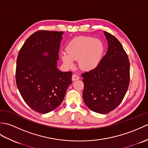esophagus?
<instances>
[{"instance_id":"1","label":"esophagus","mask_w":148,"mask_h":148,"mask_svg":"<svg viewBox=\"0 0 148 148\" xmlns=\"http://www.w3.org/2000/svg\"><path fill=\"white\" fill-rule=\"evenodd\" d=\"M79 76H77L76 74H73L72 75V81H76V80H78L79 79Z\"/></svg>"}]
</instances>
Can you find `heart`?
I'll return each mask as SVG.
<instances>
[{"mask_svg": "<svg viewBox=\"0 0 148 148\" xmlns=\"http://www.w3.org/2000/svg\"><path fill=\"white\" fill-rule=\"evenodd\" d=\"M66 50L67 53L61 54L64 64L72 68L74 66V61L78 60V64L82 70L90 71L95 69L101 62L104 46L100 39L79 36L69 42Z\"/></svg>", "mask_w": 148, "mask_h": 148, "instance_id": "heart-1", "label": "heart"}]
</instances>
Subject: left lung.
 <instances>
[{"label":"left lung","mask_w":148,"mask_h":148,"mask_svg":"<svg viewBox=\"0 0 148 148\" xmlns=\"http://www.w3.org/2000/svg\"><path fill=\"white\" fill-rule=\"evenodd\" d=\"M108 51L97 67L81 74L83 98L92 111L107 114L120 104L130 83V62L120 42L112 34L103 32Z\"/></svg>","instance_id":"8db88e82"}]
</instances>
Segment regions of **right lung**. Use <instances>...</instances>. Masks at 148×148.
Here are the masks:
<instances>
[{"label": "right lung", "instance_id": "add662e5", "mask_svg": "<svg viewBox=\"0 0 148 148\" xmlns=\"http://www.w3.org/2000/svg\"><path fill=\"white\" fill-rule=\"evenodd\" d=\"M63 34L37 31L26 40L18 55L16 81L19 92L31 109L41 114L61 104L72 83V72L57 68Z\"/></svg>", "mask_w": 148, "mask_h": 148}]
</instances>
